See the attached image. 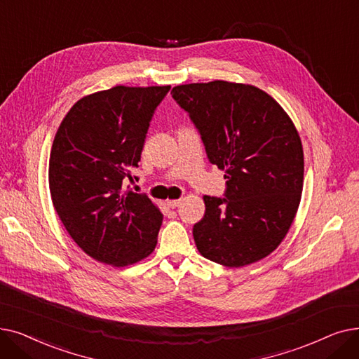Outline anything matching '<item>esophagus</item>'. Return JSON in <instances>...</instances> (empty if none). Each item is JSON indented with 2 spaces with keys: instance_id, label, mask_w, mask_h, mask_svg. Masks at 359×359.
I'll use <instances>...</instances> for the list:
<instances>
[{
  "instance_id": "esophagus-1",
  "label": "esophagus",
  "mask_w": 359,
  "mask_h": 359,
  "mask_svg": "<svg viewBox=\"0 0 359 359\" xmlns=\"http://www.w3.org/2000/svg\"><path fill=\"white\" fill-rule=\"evenodd\" d=\"M166 204L169 208H172V209H175V208H178L180 204H181V200H168L166 201Z\"/></svg>"
}]
</instances>
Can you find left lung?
I'll list each match as a JSON object with an SVG mask.
<instances>
[{
  "label": "left lung",
  "instance_id": "1",
  "mask_svg": "<svg viewBox=\"0 0 359 359\" xmlns=\"http://www.w3.org/2000/svg\"><path fill=\"white\" fill-rule=\"evenodd\" d=\"M177 104L198 130L209 162L225 170V197L204 196L193 228L203 257L243 267L275 251L295 219L304 151L292 119L251 84L215 80L180 84Z\"/></svg>",
  "mask_w": 359,
  "mask_h": 359
}]
</instances>
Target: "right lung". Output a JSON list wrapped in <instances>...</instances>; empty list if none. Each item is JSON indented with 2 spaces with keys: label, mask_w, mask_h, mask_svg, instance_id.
Wrapping results in <instances>:
<instances>
[{
  "label": "right lung",
  "mask_w": 359,
  "mask_h": 359,
  "mask_svg": "<svg viewBox=\"0 0 359 359\" xmlns=\"http://www.w3.org/2000/svg\"><path fill=\"white\" fill-rule=\"evenodd\" d=\"M170 86H115L77 100L55 134L49 191L74 243L114 267L158 244L163 215L146 194L123 189L139 168L150 119Z\"/></svg>",
  "instance_id": "1"
}]
</instances>
